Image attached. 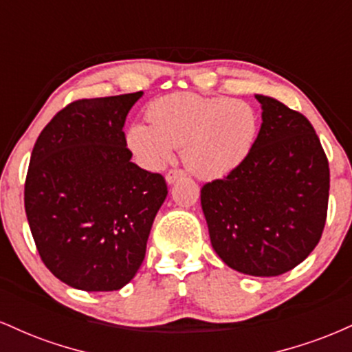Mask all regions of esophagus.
<instances>
[{
  "instance_id": "obj_1",
  "label": "esophagus",
  "mask_w": 352,
  "mask_h": 352,
  "mask_svg": "<svg viewBox=\"0 0 352 352\" xmlns=\"http://www.w3.org/2000/svg\"><path fill=\"white\" fill-rule=\"evenodd\" d=\"M180 177H184V170H180V168H170V170L165 173V180H167V184H173V182L180 179Z\"/></svg>"
}]
</instances>
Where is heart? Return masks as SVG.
Wrapping results in <instances>:
<instances>
[{"instance_id":"obj_1","label":"heart","mask_w":352,"mask_h":352,"mask_svg":"<svg viewBox=\"0 0 352 352\" xmlns=\"http://www.w3.org/2000/svg\"><path fill=\"white\" fill-rule=\"evenodd\" d=\"M147 124H134L127 145L145 167L159 168L182 147V159L200 179L227 175L252 151L258 117L250 104L193 92L165 96L148 106Z\"/></svg>"}]
</instances>
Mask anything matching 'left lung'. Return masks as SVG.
<instances>
[{
	"mask_svg": "<svg viewBox=\"0 0 352 352\" xmlns=\"http://www.w3.org/2000/svg\"><path fill=\"white\" fill-rule=\"evenodd\" d=\"M263 124L245 160L200 190L210 240L236 272L278 276L316 248L328 215L329 162L301 112L256 96Z\"/></svg>",
	"mask_w": 352,
	"mask_h": 352,
	"instance_id": "obj_1",
	"label": "left lung"
}]
</instances>
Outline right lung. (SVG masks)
Returning <instances> with one entry per match:
<instances>
[{
  "instance_id": "obj_1",
  "label": "right lung",
  "mask_w": 352,
  "mask_h": 352,
  "mask_svg": "<svg viewBox=\"0 0 352 352\" xmlns=\"http://www.w3.org/2000/svg\"><path fill=\"white\" fill-rule=\"evenodd\" d=\"M142 91L79 99L43 129L24 210L46 268L72 288L116 292L139 272L167 184L131 162L125 117Z\"/></svg>"
}]
</instances>
